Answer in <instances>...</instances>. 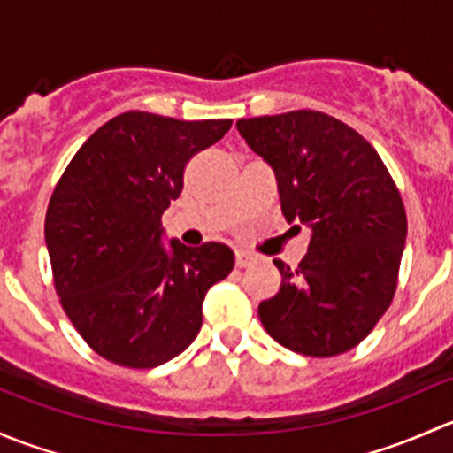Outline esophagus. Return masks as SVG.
<instances>
[{"mask_svg": "<svg viewBox=\"0 0 453 453\" xmlns=\"http://www.w3.org/2000/svg\"><path fill=\"white\" fill-rule=\"evenodd\" d=\"M257 257H255L253 253H246V250H237L235 253V264L237 268H249V265H253Z\"/></svg>", "mask_w": 453, "mask_h": 453, "instance_id": "esophagus-1", "label": "esophagus"}]
</instances>
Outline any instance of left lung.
<instances>
[{"label": "left lung", "instance_id": "left-lung-1", "mask_svg": "<svg viewBox=\"0 0 453 453\" xmlns=\"http://www.w3.org/2000/svg\"><path fill=\"white\" fill-rule=\"evenodd\" d=\"M250 150L277 176L288 222L311 228L296 268L259 303L265 331L290 351L331 357L357 347L397 290L408 220L393 176L360 133L320 111L240 119Z\"/></svg>", "mask_w": 453, "mask_h": 453}]
</instances>
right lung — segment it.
Instances as JSON below:
<instances>
[{"label": "right lung", "instance_id": "right-lung-1", "mask_svg": "<svg viewBox=\"0 0 453 453\" xmlns=\"http://www.w3.org/2000/svg\"><path fill=\"white\" fill-rule=\"evenodd\" d=\"M231 124L128 111L82 143L54 188L45 216L54 288L104 360L155 368L198 335L204 295L233 270V250L163 246L161 216L180 196L189 158Z\"/></svg>", "mask_w": 453, "mask_h": 453}]
</instances>
